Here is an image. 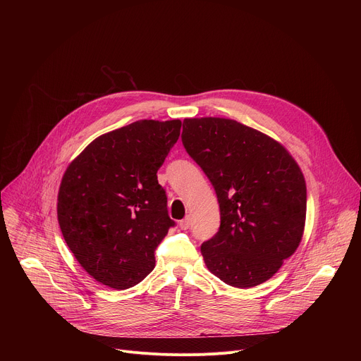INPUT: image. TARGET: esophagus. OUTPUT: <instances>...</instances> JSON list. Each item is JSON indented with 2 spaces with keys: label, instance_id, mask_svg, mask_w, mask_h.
<instances>
[{
  "label": "esophagus",
  "instance_id": "1",
  "mask_svg": "<svg viewBox=\"0 0 361 361\" xmlns=\"http://www.w3.org/2000/svg\"><path fill=\"white\" fill-rule=\"evenodd\" d=\"M190 224H191V219H190V216H187L184 220H181V221L178 223V226H180V228H181V230H187V228L190 227Z\"/></svg>",
  "mask_w": 361,
  "mask_h": 361
}]
</instances>
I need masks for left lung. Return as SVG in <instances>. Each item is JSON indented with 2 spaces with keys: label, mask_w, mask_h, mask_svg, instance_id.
<instances>
[{
  "label": "left lung",
  "mask_w": 361,
  "mask_h": 361,
  "mask_svg": "<svg viewBox=\"0 0 361 361\" xmlns=\"http://www.w3.org/2000/svg\"><path fill=\"white\" fill-rule=\"evenodd\" d=\"M181 138L220 205V230L201 245L205 266L237 288L267 281L304 234L307 188L300 166L281 142L230 118H185Z\"/></svg>",
  "instance_id": "1"
}]
</instances>
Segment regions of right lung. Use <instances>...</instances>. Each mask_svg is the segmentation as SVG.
Segmentation results:
<instances>
[{"instance_id":"obj_1","label":"right lung","mask_w":361,"mask_h":361,"mask_svg":"<svg viewBox=\"0 0 361 361\" xmlns=\"http://www.w3.org/2000/svg\"><path fill=\"white\" fill-rule=\"evenodd\" d=\"M181 121L140 120L91 141L68 164L57 197L63 237L98 283L126 290L156 267L174 221L157 171Z\"/></svg>"}]
</instances>
